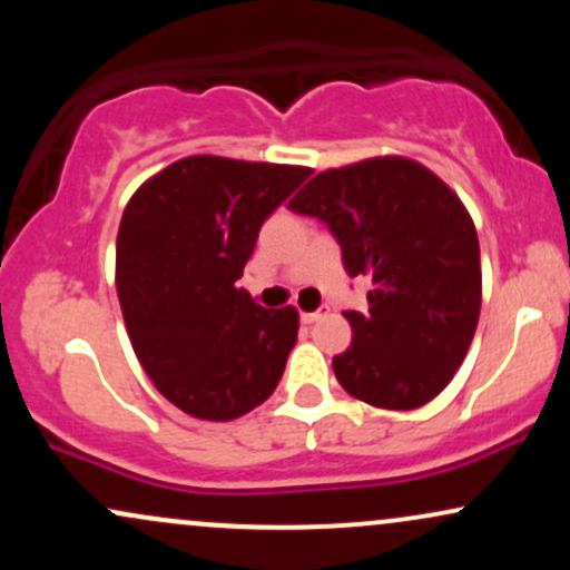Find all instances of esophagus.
Listing matches in <instances>:
<instances>
[{
	"mask_svg": "<svg viewBox=\"0 0 570 570\" xmlns=\"http://www.w3.org/2000/svg\"><path fill=\"white\" fill-rule=\"evenodd\" d=\"M326 313H330V307L322 305V307H318V311H311V313H299V322H303V324H316L318 318H324V316H326Z\"/></svg>",
	"mask_w": 570,
	"mask_h": 570,
	"instance_id": "esophagus-1",
	"label": "esophagus"
}]
</instances>
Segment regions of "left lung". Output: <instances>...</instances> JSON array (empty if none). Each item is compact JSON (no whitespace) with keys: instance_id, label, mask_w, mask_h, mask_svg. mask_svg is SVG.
<instances>
[{"instance_id":"8db88e82","label":"left lung","mask_w":570,"mask_h":570,"mask_svg":"<svg viewBox=\"0 0 570 570\" xmlns=\"http://www.w3.org/2000/svg\"><path fill=\"white\" fill-rule=\"evenodd\" d=\"M289 208L324 222L348 276L372 281L370 311H345L340 385L372 407H423L453 381L480 322V240L463 203L421 163L372 158L313 176Z\"/></svg>"}]
</instances>
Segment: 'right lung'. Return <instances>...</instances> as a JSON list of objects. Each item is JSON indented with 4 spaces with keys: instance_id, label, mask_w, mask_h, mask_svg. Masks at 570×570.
<instances>
[{
    "instance_id": "1",
    "label": "right lung",
    "mask_w": 570,
    "mask_h": 570,
    "mask_svg": "<svg viewBox=\"0 0 570 570\" xmlns=\"http://www.w3.org/2000/svg\"><path fill=\"white\" fill-rule=\"evenodd\" d=\"M307 176L311 168L195 155L128 200L117 233L122 318L144 372L187 415L233 421L276 391L297 311H265L235 281L263 222Z\"/></svg>"
}]
</instances>
